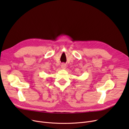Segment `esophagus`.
Segmentation results:
<instances>
[{
  "instance_id": "obj_1",
  "label": "esophagus",
  "mask_w": 129,
  "mask_h": 129,
  "mask_svg": "<svg viewBox=\"0 0 129 129\" xmlns=\"http://www.w3.org/2000/svg\"><path fill=\"white\" fill-rule=\"evenodd\" d=\"M66 67V65L65 64H62V65H61V68H62V69H65Z\"/></svg>"
}]
</instances>
